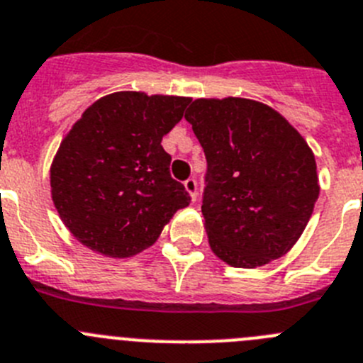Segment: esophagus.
Returning a JSON list of instances; mask_svg holds the SVG:
<instances>
[{
	"mask_svg": "<svg viewBox=\"0 0 363 363\" xmlns=\"http://www.w3.org/2000/svg\"><path fill=\"white\" fill-rule=\"evenodd\" d=\"M184 189L188 191L189 199H191V202L197 201L199 197V191H197V181L195 179H188V181H184Z\"/></svg>",
	"mask_w": 363,
	"mask_h": 363,
	"instance_id": "34e87169",
	"label": "esophagus"
}]
</instances>
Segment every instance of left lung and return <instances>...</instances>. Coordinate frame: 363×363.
Masks as SVG:
<instances>
[{"instance_id": "obj_1", "label": "left lung", "mask_w": 363, "mask_h": 363, "mask_svg": "<svg viewBox=\"0 0 363 363\" xmlns=\"http://www.w3.org/2000/svg\"><path fill=\"white\" fill-rule=\"evenodd\" d=\"M184 118L208 159L202 215L216 258L256 269L284 256L319 199L306 140L270 105L250 98H197Z\"/></svg>"}]
</instances>
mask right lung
<instances>
[{"label": "right lung", "mask_w": 363, "mask_h": 363, "mask_svg": "<svg viewBox=\"0 0 363 363\" xmlns=\"http://www.w3.org/2000/svg\"><path fill=\"white\" fill-rule=\"evenodd\" d=\"M191 98L118 91L74 121L50 166L52 201L67 231L107 258H130L154 245L189 204L170 175L161 141Z\"/></svg>", "instance_id": "right-lung-1"}]
</instances>
